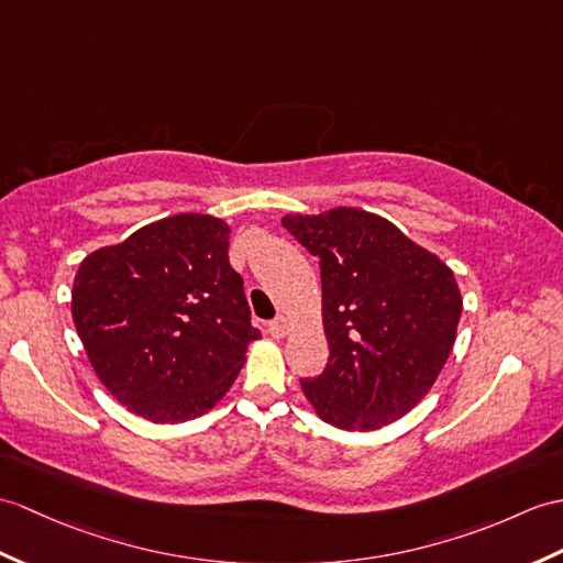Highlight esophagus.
Returning <instances> with one entry per match:
<instances>
[{
  "label": "esophagus",
  "instance_id": "esophagus-1",
  "mask_svg": "<svg viewBox=\"0 0 563 563\" xmlns=\"http://www.w3.org/2000/svg\"><path fill=\"white\" fill-rule=\"evenodd\" d=\"M268 333L273 338H283L287 333V319L285 317H276L268 323Z\"/></svg>",
  "mask_w": 563,
  "mask_h": 563
}]
</instances>
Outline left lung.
Instances as JSON below:
<instances>
[{
  "label": "left lung",
  "instance_id": "8db88e82",
  "mask_svg": "<svg viewBox=\"0 0 563 563\" xmlns=\"http://www.w3.org/2000/svg\"><path fill=\"white\" fill-rule=\"evenodd\" d=\"M283 228L319 256L329 364L302 378L323 422L382 429L408 415L446 364L463 299L439 256L374 213L333 208L285 216Z\"/></svg>",
  "mask_w": 563,
  "mask_h": 563
}]
</instances>
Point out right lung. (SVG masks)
I'll return each instance as SVG.
<instances>
[{"instance_id": "obj_1", "label": "right lung", "mask_w": 563, "mask_h": 563, "mask_svg": "<svg viewBox=\"0 0 563 563\" xmlns=\"http://www.w3.org/2000/svg\"><path fill=\"white\" fill-rule=\"evenodd\" d=\"M220 218L179 213L88 254L71 317L102 386L151 422L208 412L238 378L252 325Z\"/></svg>"}]
</instances>
